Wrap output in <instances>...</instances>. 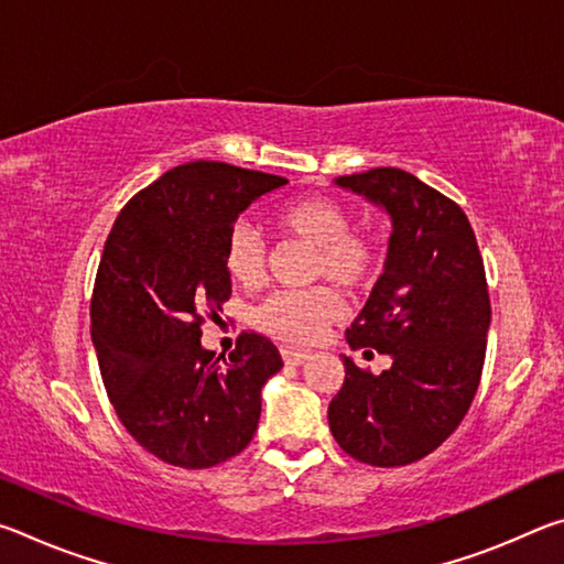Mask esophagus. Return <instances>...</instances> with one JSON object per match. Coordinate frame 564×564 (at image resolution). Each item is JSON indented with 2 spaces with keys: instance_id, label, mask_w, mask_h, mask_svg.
Here are the masks:
<instances>
[{
  "instance_id": "obj_1",
  "label": "esophagus",
  "mask_w": 564,
  "mask_h": 564,
  "mask_svg": "<svg viewBox=\"0 0 564 564\" xmlns=\"http://www.w3.org/2000/svg\"><path fill=\"white\" fill-rule=\"evenodd\" d=\"M281 356H283V360H285V362H289V366H301V362L308 360V352H303V350H293V348H283V350H281Z\"/></svg>"
}]
</instances>
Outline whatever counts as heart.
Instances as JSON below:
<instances>
[{"label": "heart", "mask_w": 564, "mask_h": 564, "mask_svg": "<svg viewBox=\"0 0 564 564\" xmlns=\"http://www.w3.org/2000/svg\"><path fill=\"white\" fill-rule=\"evenodd\" d=\"M281 231L313 248V279H328L343 291H358L370 283L378 269L376 243L350 231L348 212L323 196H303L275 214ZM265 243L253 226L231 228L224 265L243 289H256L265 279ZM340 316V301L330 289L271 293L253 311V326L291 346H311L323 328Z\"/></svg>", "instance_id": "b5f03b06"}]
</instances>
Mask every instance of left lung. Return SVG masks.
<instances>
[{
  "mask_svg": "<svg viewBox=\"0 0 564 564\" xmlns=\"http://www.w3.org/2000/svg\"><path fill=\"white\" fill-rule=\"evenodd\" d=\"M336 184L386 208V271L346 330L352 350L390 356L373 376L343 356L346 380L328 405L336 443L376 467L420 460L470 408L485 362L490 295L463 208L403 169H370Z\"/></svg>",
  "mask_w": 564,
  "mask_h": 564,
  "instance_id": "8db88e82",
  "label": "left lung"
}]
</instances>
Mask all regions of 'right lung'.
Masks as SVG:
<instances>
[{
  "label": "right lung",
  "mask_w": 564,
  "mask_h": 564,
  "mask_svg": "<svg viewBox=\"0 0 564 564\" xmlns=\"http://www.w3.org/2000/svg\"><path fill=\"white\" fill-rule=\"evenodd\" d=\"M283 176L191 161L121 208L91 295V340L113 410L133 441L169 465L202 470L253 441L261 388L283 368L261 333H241L216 358L204 318L231 295L228 234Z\"/></svg>",
  "instance_id": "obj_1"
}]
</instances>
